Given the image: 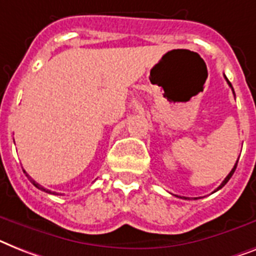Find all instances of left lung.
<instances>
[{"instance_id":"obj_1","label":"left lung","mask_w":256,"mask_h":256,"mask_svg":"<svg viewBox=\"0 0 256 256\" xmlns=\"http://www.w3.org/2000/svg\"><path fill=\"white\" fill-rule=\"evenodd\" d=\"M225 78H226V77H225ZM226 81H228V78H226ZM228 84H229V86H230V88H232V90H233V86H232V84H230V82H229V81H228ZM233 92H234V90H233ZM237 164H238V161H237V162H236V164H234V168H232V171H230L229 174H228V176H226V178L224 179V182H222V183H221V184H220V186H218V187H217V190H216V191H218V190H220V188H222L228 182H229V179H230V178H232V176H233V174H234V171H236V168H237ZM216 191H214V192H216ZM178 198H180V196H178ZM182 199H187V198H182Z\"/></svg>"}]
</instances>
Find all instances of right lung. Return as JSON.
Masks as SVG:
<instances>
[{
	"label": "right lung",
	"instance_id": "obj_1",
	"mask_svg": "<svg viewBox=\"0 0 256 256\" xmlns=\"http://www.w3.org/2000/svg\"><path fill=\"white\" fill-rule=\"evenodd\" d=\"M23 171H24V170H23ZM24 172H26V171H24ZM26 175H27V176H28V174H27V172H26ZM28 178H30V176H28ZM30 180L32 182V184L35 186V187H38V188H39V190H42V191H44V192H48V194H54H54H56V192H52V191H50V190H46V188H44V187H42V186H40V184H38L34 180V179H31V178H30ZM56 195H57V194H56Z\"/></svg>",
	"mask_w": 256,
	"mask_h": 256
}]
</instances>
